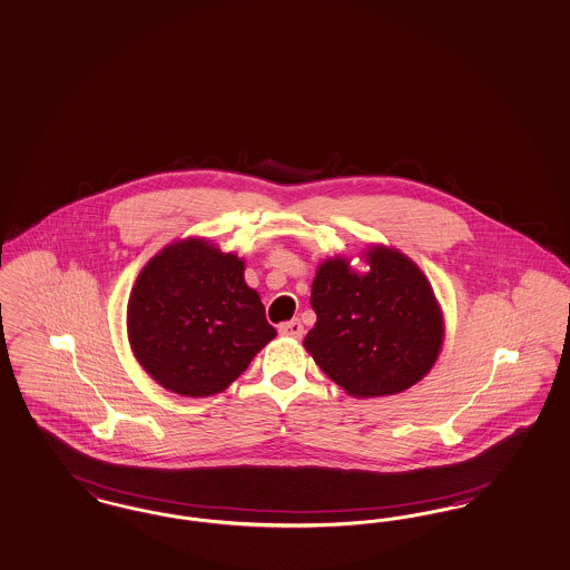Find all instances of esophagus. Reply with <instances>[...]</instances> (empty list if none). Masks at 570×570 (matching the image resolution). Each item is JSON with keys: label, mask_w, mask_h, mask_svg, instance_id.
<instances>
[{"label": "esophagus", "mask_w": 570, "mask_h": 570, "mask_svg": "<svg viewBox=\"0 0 570 570\" xmlns=\"http://www.w3.org/2000/svg\"><path fill=\"white\" fill-rule=\"evenodd\" d=\"M303 324H301V320H291V322H286V324H282L279 326V334L282 336H293V338H301L303 336Z\"/></svg>", "instance_id": "esophagus-1"}]
</instances>
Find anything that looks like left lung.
Returning a JSON list of instances; mask_svg holds the SVG:
<instances>
[{"mask_svg": "<svg viewBox=\"0 0 570 570\" xmlns=\"http://www.w3.org/2000/svg\"><path fill=\"white\" fill-rule=\"evenodd\" d=\"M371 272L347 261L322 263L312 284L317 322L305 336L315 364L355 397L404 392L430 373L442 347V314L411 258L368 253Z\"/></svg>", "mask_w": 570, "mask_h": 570, "instance_id": "left-lung-1", "label": "left lung"}]
</instances>
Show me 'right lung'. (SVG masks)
<instances>
[{
    "label": "right lung",
    "instance_id": "right-lung-1",
    "mask_svg": "<svg viewBox=\"0 0 570 570\" xmlns=\"http://www.w3.org/2000/svg\"><path fill=\"white\" fill-rule=\"evenodd\" d=\"M128 336L140 366L170 392H223L275 336L244 263L208 242L185 239L154 256L128 303Z\"/></svg>",
    "mask_w": 570,
    "mask_h": 570
}]
</instances>
